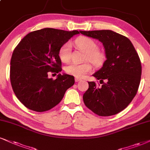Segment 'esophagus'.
<instances>
[{
  "instance_id": "esophagus-1",
  "label": "esophagus",
  "mask_w": 150,
  "mask_h": 150,
  "mask_svg": "<svg viewBox=\"0 0 150 150\" xmlns=\"http://www.w3.org/2000/svg\"><path fill=\"white\" fill-rule=\"evenodd\" d=\"M81 80V79H79V78H76V77L75 78V81L76 82H79V81H80Z\"/></svg>"
}]
</instances>
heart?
<instances>
[{
    "instance_id": "heart-1",
    "label": "heart",
    "mask_w": 150,
    "mask_h": 150,
    "mask_svg": "<svg viewBox=\"0 0 150 150\" xmlns=\"http://www.w3.org/2000/svg\"><path fill=\"white\" fill-rule=\"evenodd\" d=\"M74 44L78 49L86 53L85 61H90L94 65L99 66L104 60V54L98 49V45L95 40L86 36L79 37L74 40ZM58 56L61 61L68 62L71 57V44L69 42L61 46L58 51ZM92 67L89 62L82 64L71 63L65 67L64 71L68 74L76 78H82L92 70Z\"/></svg>"
}]
</instances>
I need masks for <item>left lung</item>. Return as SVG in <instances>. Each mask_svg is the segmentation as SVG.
<instances>
[{
  "mask_svg": "<svg viewBox=\"0 0 150 150\" xmlns=\"http://www.w3.org/2000/svg\"><path fill=\"white\" fill-rule=\"evenodd\" d=\"M80 33L102 42L106 58L93 74L102 86L88 82L89 88L83 96L85 105L99 116L117 114L128 106L138 92L142 73L139 56L128 38L113 31Z\"/></svg>",
  "mask_w": 150,
  "mask_h": 150,
  "instance_id": "1",
  "label": "left lung"
}]
</instances>
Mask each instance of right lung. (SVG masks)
Masks as SVG:
<instances>
[{"label":"right lung","instance_id":"obj_1","mask_svg":"<svg viewBox=\"0 0 150 150\" xmlns=\"http://www.w3.org/2000/svg\"><path fill=\"white\" fill-rule=\"evenodd\" d=\"M79 33L43 28L28 33L14 49L10 82L16 97L26 108L36 112L49 110L60 102L66 90L74 84L73 76L59 74L53 80L48 74L62 71L59 49Z\"/></svg>","mask_w":150,"mask_h":150}]
</instances>
